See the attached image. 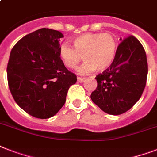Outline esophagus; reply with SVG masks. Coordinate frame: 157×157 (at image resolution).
I'll list each match as a JSON object with an SVG mask.
<instances>
[{
    "mask_svg": "<svg viewBox=\"0 0 157 157\" xmlns=\"http://www.w3.org/2000/svg\"><path fill=\"white\" fill-rule=\"evenodd\" d=\"M84 81H85V78H84V77H80V76H78V77H77V81H78V82H80V83L83 82Z\"/></svg>",
    "mask_w": 157,
    "mask_h": 157,
    "instance_id": "esophagus-1",
    "label": "esophagus"
}]
</instances>
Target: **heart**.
<instances>
[{
	"label": "heart",
	"instance_id": "1",
	"mask_svg": "<svg viewBox=\"0 0 157 157\" xmlns=\"http://www.w3.org/2000/svg\"><path fill=\"white\" fill-rule=\"evenodd\" d=\"M72 48L63 43L59 48V56L64 65L75 69L83 57L85 63L77 70L81 75L91 73L94 70L104 71L111 66L117 50L114 36L109 33H87L73 40Z\"/></svg>",
	"mask_w": 157,
	"mask_h": 157
}]
</instances>
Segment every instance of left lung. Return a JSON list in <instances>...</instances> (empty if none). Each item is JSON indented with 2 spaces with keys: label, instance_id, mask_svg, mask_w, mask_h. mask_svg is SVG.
Wrapping results in <instances>:
<instances>
[{
  "label": "left lung",
  "instance_id": "1",
  "mask_svg": "<svg viewBox=\"0 0 157 157\" xmlns=\"http://www.w3.org/2000/svg\"><path fill=\"white\" fill-rule=\"evenodd\" d=\"M146 52L139 40L129 36L120 43L111 66L96 76L97 88L90 98L107 114L121 115L139 101L147 76Z\"/></svg>",
  "mask_w": 157,
  "mask_h": 157
}]
</instances>
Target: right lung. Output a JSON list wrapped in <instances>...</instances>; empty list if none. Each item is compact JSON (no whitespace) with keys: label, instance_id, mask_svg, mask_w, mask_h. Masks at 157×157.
Here are the masks:
<instances>
[{"label":"right lung","instance_id":"right-lung-1","mask_svg":"<svg viewBox=\"0 0 157 157\" xmlns=\"http://www.w3.org/2000/svg\"><path fill=\"white\" fill-rule=\"evenodd\" d=\"M60 32L40 28L16 43L7 65L8 85L13 99L31 116L54 117L66 102L76 76L59 56Z\"/></svg>","mask_w":157,"mask_h":157}]
</instances>
